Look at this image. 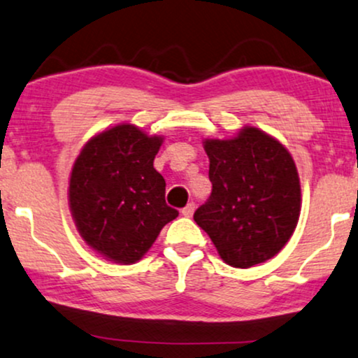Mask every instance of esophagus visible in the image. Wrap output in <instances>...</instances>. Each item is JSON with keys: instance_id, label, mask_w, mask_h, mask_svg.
I'll use <instances>...</instances> for the list:
<instances>
[{"instance_id": "34e87169", "label": "esophagus", "mask_w": 358, "mask_h": 358, "mask_svg": "<svg viewBox=\"0 0 358 358\" xmlns=\"http://www.w3.org/2000/svg\"><path fill=\"white\" fill-rule=\"evenodd\" d=\"M193 212H195V203H193V201H192V203H188V205L185 206V208L182 210V215H183V217H192Z\"/></svg>"}]
</instances>
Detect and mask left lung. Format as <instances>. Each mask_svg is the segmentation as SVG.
I'll return each instance as SVG.
<instances>
[{"label": "left lung", "mask_w": 358, "mask_h": 358, "mask_svg": "<svg viewBox=\"0 0 358 358\" xmlns=\"http://www.w3.org/2000/svg\"><path fill=\"white\" fill-rule=\"evenodd\" d=\"M212 195L196 210V225L235 268L264 264L285 247L300 217L302 192L288 150L255 127L228 140L208 138Z\"/></svg>", "instance_id": "8db88e82"}]
</instances>
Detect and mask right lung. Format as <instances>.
<instances>
[{"instance_id": "right-lung-1", "label": "right lung", "mask_w": 358, "mask_h": 358, "mask_svg": "<svg viewBox=\"0 0 358 358\" xmlns=\"http://www.w3.org/2000/svg\"><path fill=\"white\" fill-rule=\"evenodd\" d=\"M162 143L163 136L122 123L86 141L73 163V220L86 245L106 260L135 264L178 217L165 201V178L153 168Z\"/></svg>"}]
</instances>
